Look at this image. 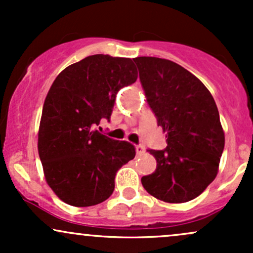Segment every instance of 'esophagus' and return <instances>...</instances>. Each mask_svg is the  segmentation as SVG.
Instances as JSON below:
<instances>
[{"instance_id":"obj_1","label":"esophagus","mask_w":253,"mask_h":253,"mask_svg":"<svg viewBox=\"0 0 253 253\" xmlns=\"http://www.w3.org/2000/svg\"><path fill=\"white\" fill-rule=\"evenodd\" d=\"M144 147L141 146V145H136L135 146V152L136 155H141V153H144Z\"/></svg>"}]
</instances>
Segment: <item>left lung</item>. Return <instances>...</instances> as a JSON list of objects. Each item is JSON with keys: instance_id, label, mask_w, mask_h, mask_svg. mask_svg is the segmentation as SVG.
I'll return each instance as SVG.
<instances>
[{"instance_id": "left-lung-1", "label": "left lung", "mask_w": 253, "mask_h": 253, "mask_svg": "<svg viewBox=\"0 0 253 253\" xmlns=\"http://www.w3.org/2000/svg\"><path fill=\"white\" fill-rule=\"evenodd\" d=\"M133 60L147 103L168 138L165 150H149L157 168L141 178L143 187L164 202H188L202 194L219 171L225 133L215 101L205 84L178 64L156 57Z\"/></svg>"}]
</instances>
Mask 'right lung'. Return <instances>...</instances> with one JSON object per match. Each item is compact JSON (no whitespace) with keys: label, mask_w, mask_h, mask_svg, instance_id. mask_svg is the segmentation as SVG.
I'll return each instance as SVG.
<instances>
[{"label":"right lung","mask_w":253,"mask_h":253,"mask_svg":"<svg viewBox=\"0 0 253 253\" xmlns=\"http://www.w3.org/2000/svg\"><path fill=\"white\" fill-rule=\"evenodd\" d=\"M130 58L94 54L71 64L52 83L42 107L38 152L48 187L63 202L89 207L114 191L118 170L135 149L92 129L109 121L118 91L134 83Z\"/></svg>","instance_id":"right-lung-1"}]
</instances>
